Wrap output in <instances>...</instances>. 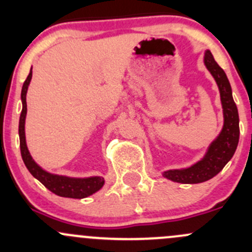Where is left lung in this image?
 Returning a JSON list of instances; mask_svg holds the SVG:
<instances>
[{"instance_id": "1", "label": "left lung", "mask_w": 252, "mask_h": 252, "mask_svg": "<svg viewBox=\"0 0 252 252\" xmlns=\"http://www.w3.org/2000/svg\"><path fill=\"white\" fill-rule=\"evenodd\" d=\"M205 65L215 78L220 89L224 126L217 139L210 145L201 161L189 168L172 169L163 173V177L167 179L183 184H197L217 175L233 157L239 142V114L233 100L229 80L210 51H206L205 53Z\"/></svg>"}]
</instances>
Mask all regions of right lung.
<instances>
[{"label":"right lung","mask_w":252,"mask_h":252,"mask_svg":"<svg viewBox=\"0 0 252 252\" xmlns=\"http://www.w3.org/2000/svg\"><path fill=\"white\" fill-rule=\"evenodd\" d=\"M32 72L30 70L29 75L25 79L22 88V102L23 108L19 118V141H20V154L27 166L28 171L32 174V177L36 178L40 183L45 185L50 191L53 194L62 197H72V199H84L94 192L98 191L105 184V180L102 177H90V178H69L64 175L51 174L44 171L40 166L35 163L32 157L30 156L29 150L25 142V117H27V91L32 80Z\"/></svg>","instance_id":"add662e5"}]
</instances>
